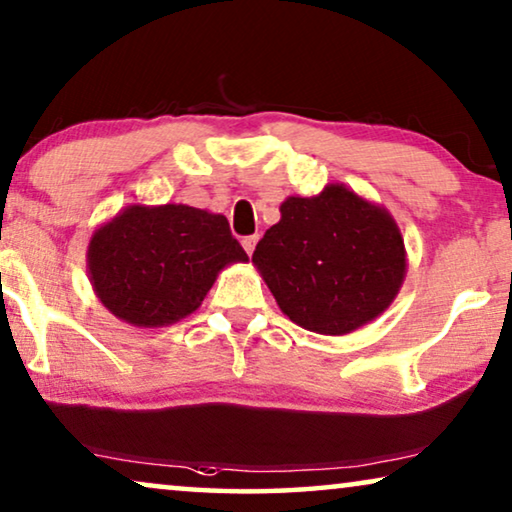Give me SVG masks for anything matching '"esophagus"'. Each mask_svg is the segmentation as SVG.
Instances as JSON below:
<instances>
[{
	"mask_svg": "<svg viewBox=\"0 0 512 512\" xmlns=\"http://www.w3.org/2000/svg\"><path fill=\"white\" fill-rule=\"evenodd\" d=\"M241 246H243V250H246L248 255H253V250L257 246V236H246V239L241 241Z\"/></svg>",
	"mask_w": 512,
	"mask_h": 512,
	"instance_id": "1",
	"label": "esophagus"
}]
</instances>
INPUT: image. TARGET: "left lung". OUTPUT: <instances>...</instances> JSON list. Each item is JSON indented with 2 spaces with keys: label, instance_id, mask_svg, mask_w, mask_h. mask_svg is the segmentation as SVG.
Returning a JSON list of instances; mask_svg holds the SVG:
<instances>
[{
  "label": "left lung",
  "instance_id": "left-lung-1",
  "mask_svg": "<svg viewBox=\"0 0 512 512\" xmlns=\"http://www.w3.org/2000/svg\"><path fill=\"white\" fill-rule=\"evenodd\" d=\"M253 264L280 311L315 334L343 336L380 318L406 278L397 220L343 183L287 197Z\"/></svg>",
  "mask_w": 512,
  "mask_h": 512
}]
</instances>
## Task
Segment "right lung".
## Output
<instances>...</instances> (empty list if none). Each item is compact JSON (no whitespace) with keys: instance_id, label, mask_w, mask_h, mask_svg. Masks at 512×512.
<instances>
[{"instance_id":"obj_1","label":"right lung","mask_w":512,"mask_h":512,"mask_svg":"<svg viewBox=\"0 0 512 512\" xmlns=\"http://www.w3.org/2000/svg\"><path fill=\"white\" fill-rule=\"evenodd\" d=\"M248 262L225 215L187 204H129L90 236L88 278L132 327H169L197 311L218 273Z\"/></svg>"}]
</instances>
